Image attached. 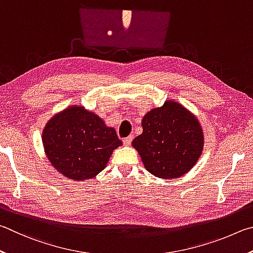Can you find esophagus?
<instances>
[{"label":"esophagus","mask_w":253,"mask_h":253,"mask_svg":"<svg viewBox=\"0 0 253 253\" xmlns=\"http://www.w3.org/2000/svg\"><path fill=\"white\" fill-rule=\"evenodd\" d=\"M132 140H133V136H132V135L127 136V138H124V139L122 140V141H123V144H124V145H130L131 142H132Z\"/></svg>","instance_id":"obj_1"}]
</instances>
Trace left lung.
I'll return each mask as SVG.
<instances>
[{"label": "left lung", "mask_w": 253, "mask_h": 253, "mask_svg": "<svg viewBox=\"0 0 253 253\" xmlns=\"http://www.w3.org/2000/svg\"><path fill=\"white\" fill-rule=\"evenodd\" d=\"M142 134L132 141L150 173L174 179L192 169L203 149L198 120L182 105L167 101L142 120Z\"/></svg>", "instance_id": "1"}]
</instances>
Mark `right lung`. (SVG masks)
Wrapping results in <instances>:
<instances>
[{
    "label": "right lung",
    "mask_w": 253,
    "mask_h": 253,
    "mask_svg": "<svg viewBox=\"0 0 253 253\" xmlns=\"http://www.w3.org/2000/svg\"><path fill=\"white\" fill-rule=\"evenodd\" d=\"M42 141L51 165L72 180L94 178L122 144L113 127L83 106H71L53 117Z\"/></svg>",
    "instance_id": "right-lung-1"
}]
</instances>
